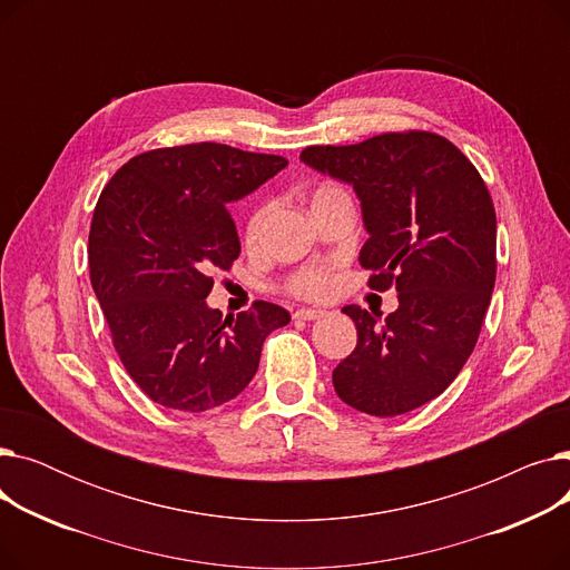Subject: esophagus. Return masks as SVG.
Segmentation results:
<instances>
[{
	"label": "esophagus",
	"instance_id": "obj_1",
	"mask_svg": "<svg viewBox=\"0 0 570 570\" xmlns=\"http://www.w3.org/2000/svg\"><path fill=\"white\" fill-rule=\"evenodd\" d=\"M321 316H325L323 309L303 307V309H295V312H293V318H297V321H314V318H321Z\"/></svg>",
	"mask_w": 570,
	"mask_h": 570
}]
</instances>
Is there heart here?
<instances>
[{
    "mask_svg": "<svg viewBox=\"0 0 570 570\" xmlns=\"http://www.w3.org/2000/svg\"><path fill=\"white\" fill-rule=\"evenodd\" d=\"M342 191L344 189H340L337 185L321 183L312 189V205L331 198L335 194H342ZM267 215H269L267 203H261L258 207H254V213L249 215L247 226H245V243L249 247H256L261 243L265 224H267ZM335 286H337V273H335L333 263H316V265L301 267L286 282V291L295 297H303V301H325V297L333 295Z\"/></svg>",
    "mask_w": 570,
    "mask_h": 570,
    "instance_id": "heart-1",
    "label": "heart"
}]
</instances>
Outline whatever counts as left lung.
<instances>
[{
    "label": "left lung",
    "instance_id": "8db88e82",
    "mask_svg": "<svg viewBox=\"0 0 570 570\" xmlns=\"http://www.w3.org/2000/svg\"><path fill=\"white\" fill-rule=\"evenodd\" d=\"M301 159L353 185L370 239V288H397L383 323L348 305L353 353L335 367L348 406L391 417L439 397L471 355L497 279V215L481 173L432 131H387L355 145H309Z\"/></svg>",
    "mask_w": 570,
    "mask_h": 570
}]
</instances>
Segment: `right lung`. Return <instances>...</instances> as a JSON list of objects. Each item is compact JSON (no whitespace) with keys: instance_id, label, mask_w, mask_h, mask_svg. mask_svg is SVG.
<instances>
[{"instance_id":"obj_1","label":"right lung","mask_w":570,"mask_h":570,"mask_svg":"<svg viewBox=\"0 0 570 570\" xmlns=\"http://www.w3.org/2000/svg\"><path fill=\"white\" fill-rule=\"evenodd\" d=\"M286 164L191 142L129 159L104 187L89 226V279L119 361L153 402L189 413L226 404L254 379L265 337L291 321L263 301L226 318L205 303L213 275L239 256L226 205Z\"/></svg>"}]
</instances>
